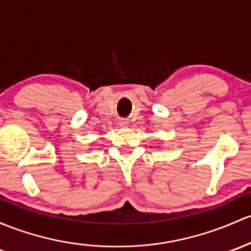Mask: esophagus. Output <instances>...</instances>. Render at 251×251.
<instances>
[{
  "mask_svg": "<svg viewBox=\"0 0 251 251\" xmlns=\"http://www.w3.org/2000/svg\"><path fill=\"white\" fill-rule=\"evenodd\" d=\"M118 122H120V126H126L129 125L128 120H120V121H118Z\"/></svg>",
  "mask_w": 251,
  "mask_h": 251,
  "instance_id": "obj_1",
  "label": "esophagus"
}]
</instances>
